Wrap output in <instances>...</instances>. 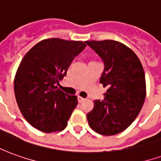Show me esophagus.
Returning a JSON list of instances; mask_svg holds the SVG:
<instances>
[{
    "instance_id": "obj_1",
    "label": "esophagus",
    "mask_w": 161,
    "mask_h": 161,
    "mask_svg": "<svg viewBox=\"0 0 161 161\" xmlns=\"http://www.w3.org/2000/svg\"><path fill=\"white\" fill-rule=\"evenodd\" d=\"M77 100H78V102L79 103H82V102H84V97H77Z\"/></svg>"
}]
</instances>
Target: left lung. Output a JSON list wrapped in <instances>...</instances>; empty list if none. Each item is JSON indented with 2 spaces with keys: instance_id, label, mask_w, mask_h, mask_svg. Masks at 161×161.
<instances>
[{
  "instance_id": "8db88e82",
  "label": "left lung",
  "mask_w": 161,
  "mask_h": 161,
  "mask_svg": "<svg viewBox=\"0 0 161 161\" xmlns=\"http://www.w3.org/2000/svg\"><path fill=\"white\" fill-rule=\"evenodd\" d=\"M85 43L104 63L100 83L108 89L102 101L94 102V108L87 115L88 122L100 135H116L131 125L143 106V67L136 54L122 43L108 40Z\"/></svg>"
}]
</instances>
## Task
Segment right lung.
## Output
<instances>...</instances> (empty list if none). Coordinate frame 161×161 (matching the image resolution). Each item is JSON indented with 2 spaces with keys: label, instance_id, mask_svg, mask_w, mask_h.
Instances as JSON below:
<instances>
[{
  "label": "right lung",
  "instance_id": "1",
  "mask_svg": "<svg viewBox=\"0 0 161 161\" xmlns=\"http://www.w3.org/2000/svg\"><path fill=\"white\" fill-rule=\"evenodd\" d=\"M85 42L58 38L40 41L26 53L14 77V95L23 116L45 133L61 131L77 105V96L58 88Z\"/></svg>",
  "mask_w": 161,
  "mask_h": 161
}]
</instances>
